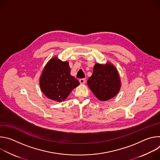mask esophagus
<instances>
[{"instance_id": "obj_1", "label": "esophagus", "mask_w": 160, "mask_h": 160, "mask_svg": "<svg viewBox=\"0 0 160 160\" xmlns=\"http://www.w3.org/2000/svg\"><path fill=\"white\" fill-rule=\"evenodd\" d=\"M79 82H80V83L81 84H83V83H85L86 80H85V78H80V79L79 80Z\"/></svg>"}]
</instances>
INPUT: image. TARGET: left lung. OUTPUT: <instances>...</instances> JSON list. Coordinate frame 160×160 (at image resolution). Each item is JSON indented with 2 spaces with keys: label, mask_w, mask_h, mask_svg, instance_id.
<instances>
[{
  "label": "left lung",
  "mask_w": 160,
  "mask_h": 160,
  "mask_svg": "<svg viewBox=\"0 0 160 160\" xmlns=\"http://www.w3.org/2000/svg\"><path fill=\"white\" fill-rule=\"evenodd\" d=\"M87 84L98 99L107 101L115 97L119 92L120 77L112 65L96 64Z\"/></svg>",
  "instance_id": "1"
}]
</instances>
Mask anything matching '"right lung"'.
<instances>
[{"label":"right lung","instance_id":"obj_1","mask_svg":"<svg viewBox=\"0 0 160 160\" xmlns=\"http://www.w3.org/2000/svg\"><path fill=\"white\" fill-rule=\"evenodd\" d=\"M71 70L67 61L54 58L51 59L43 70L40 86L48 98L61 102L66 99L72 90L79 85V82L70 75Z\"/></svg>","mask_w":160,"mask_h":160}]
</instances>
